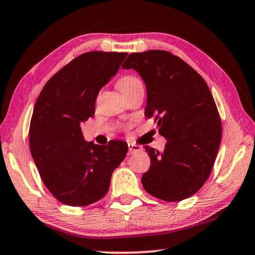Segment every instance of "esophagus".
Wrapping results in <instances>:
<instances>
[{"label": "esophagus", "instance_id": "1", "mask_svg": "<svg viewBox=\"0 0 255 255\" xmlns=\"http://www.w3.org/2000/svg\"><path fill=\"white\" fill-rule=\"evenodd\" d=\"M140 149H141L140 146L133 145V144H128V150H129V153H130V154H132L133 152H137V150H140Z\"/></svg>", "mask_w": 255, "mask_h": 255}]
</instances>
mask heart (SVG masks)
Wrapping results in <instances>:
<instances>
[{"label":"heart","instance_id":"b5f03b06","mask_svg":"<svg viewBox=\"0 0 255 255\" xmlns=\"http://www.w3.org/2000/svg\"><path fill=\"white\" fill-rule=\"evenodd\" d=\"M140 81L135 76H125L120 79L118 82V89L122 93L130 91L132 88H135L137 84H139Z\"/></svg>","mask_w":255,"mask_h":255}]
</instances>
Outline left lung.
<instances>
[{
	"instance_id": "8db88e82",
	"label": "left lung",
	"mask_w": 255,
	"mask_h": 255,
	"mask_svg": "<svg viewBox=\"0 0 255 255\" xmlns=\"http://www.w3.org/2000/svg\"><path fill=\"white\" fill-rule=\"evenodd\" d=\"M143 79L145 116H156L163 152L146 146L149 170L141 183L165 201L191 197L208 179L222 140L217 107L205 80L182 59L164 50L132 53L123 64Z\"/></svg>"
}]
</instances>
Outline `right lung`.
I'll use <instances>...</instances> for the list:
<instances>
[{"instance_id":"1","label":"right lung","mask_w":255,"mask_h":255,"mask_svg":"<svg viewBox=\"0 0 255 255\" xmlns=\"http://www.w3.org/2000/svg\"><path fill=\"white\" fill-rule=\"evenodd\" d=\"M127 53L89 51L58 71L38 97L30 123V152L42 182L58 201L81 207L106 196L111 175L126 156L128 145L86 141L81 124L94 116L100 90Z\"/></svg>"}]
</instances>
